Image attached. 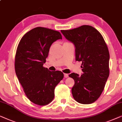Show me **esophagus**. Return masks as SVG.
Segmentation results:
<instances>
[{"label":"esophagus","instance_id":"obj_1","mask_svg":"<svg viewBox=\"0 0 122 122\" xmlns=\"http://www.w3.org/2000/svg\"><path fill=\"white\" fill-rule=\"evenodd\" d=\"M64 77L65 78H67L68 77V75L67 73H64Z\"/></svg>","mask_w":122,"mask_h":122}]
</instances>
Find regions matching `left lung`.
I'll use <instances>...</instances> for the list:
<instances>
[{
	"mask_svg": "<svg viewBox=\"0 0 122 122\" xmlns=\"http://www.w3.org/2000/svg\"><path fill=\"white\" fill-rule=\"evenodd\" d=\"M61 32L74 44L76 61L82 62L81 76L69 75L75 81L72 88L73 98L81 104L92 103L100 97L109 75L107 44L100 32L90 25Z\"/></svg>",
	"mask_w": 122,
	"mask_h": 122,
	"instance_id": "left-lung-1",
	"label": "left lung"
}]
</instances>
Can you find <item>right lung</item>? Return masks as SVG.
Segmentation results:
<instances>
[{"mask_svg": "<svg viewBox=\"0 0 122 122\" xmlns=\"http://www.w3.org/2000/svg\"><path fill=\"white\" fill-rule=\"evenodd\" d=\"M59 39L60 32L37 27L23 36L17 47L15 73L27 97L37 105H47L54 99L55 87L63 78L61 71L43 67L51 45Z\"/></svg>", "mask_w": 122, "mask_h": 122, "instance_id": "add662e5", "label": "right lung"}]
</instances>
